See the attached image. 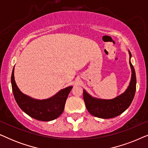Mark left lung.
Here are the masks:
<instances>
[{"label":"left lung","mask_w":148,"mask_h":148,"mask_svg":"<svg viewBox=\"0 0 148 148\" xmlns=\"http://www.w3.org/2000/svg\"><path fill=\"white\" fill-rule=\"evenodd\" d=\"M130 58L131 54L129 52ZM131 71L130 84L126 91L112 100H101L93 98L84 90V100L88 112L93 116L102 119H110L119 116L128 108L135 96L136 91V75L133 64L129 60Z\"/></svg>","instance_id":"left-lung-1"}]
</instances>
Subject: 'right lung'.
<instances>
[{
	"label": "right lung",
	"instance_id": "add662e5",
	"mask_svg": "<svg viewBox=\"0 0 148 148\" xmlns=\"http://www.w3.org/2000/svg\"><path fill=\"white\" fill-rule=\"evenodd\" d=\"M12 90L19 108L26 114L38 121H50L58 118L63 112L68 95L73 87L61 90L55 96L46 100H36L23 94L16 85L14 68L11 75Z\"/></svg>",
	"mask_w": 148,
	"mask_h": 148
}]
</instances>
